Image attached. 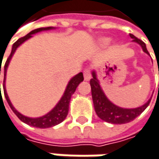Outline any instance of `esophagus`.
I'll use <instances>...</instances> for the list:
<instances>
[{"mask_svg":"<svg viewBox=\"0 0 159 159\" xmlns=\"http://www.w3.org/2000/svg\"><path fill=\"white\" fill-rule=\"evenodd\" d=\"M83 74H84V80H89L91 79V72H90L89 68H86L83 71Z\"/></svg>","mask_w":159,"mask_h":159,"instance_id":"esophagus-1","label":"esophagus"}]
</instances>
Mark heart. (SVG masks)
<instances>
[{
	"label": "heart",
	"instance_id": "1",
	"mask_svg": "<svg viewBox=\"0 0 159 159\" xmlns=\"http://www.w3.org/2000/svg\"><path fill=\"white\" fill-rule=\"evenodd\" d=\"M108 41V40H107V39H103V40H101V43L102 44H105V43H107Z\"/></svg>",
	"mask_w": 159,
	"mask_h": 159
}]
</instances>
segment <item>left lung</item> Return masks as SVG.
<instances>
[{"label": "left lung", "instance_id": "8db88e82", "mask_svg": "<svg viewBox=\"0 0 159 159\" xmlns=\"http://www.w3.org/2000/svg\"><path fill=\"white\" fill-rule=\"evenodd\" d=\"M129 36L133 39L134 41L138 42L141 46L143 51L146 53L149 54L147 50L145 42L138 39L131 33L129 34ZM92 75H93V78L90 80L89 83L91 87V95H92V99H93L94 108H95L98 117L102 120L108 123H112V124H125V123L134 120L149 105L151 98L146 104L137 108H122L112 104L103 93L98 83V80H97L95 72H93Z\"/></svg>", "mask_w": 159, "mask_h": 159}]
</instances>
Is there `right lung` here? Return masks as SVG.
Listing matches in <instances>:
<instances>
[{"instance_id":"add662e5","label":"right lung","mask_w":159,"mask_h":159,"mask_svg":"<svg viewBox=\"0 0 159 159\" xmlns=\"http://www.w3.org/2000/svg\"><path fill=\"white\" fill-rule=\"evenodd\" d=\"M52 27H46V28H39L36 29V30H31L30 33H28L27 35H25L24 37H21L20 38L19 40L13 43L12 45V50L9 56V58L7 59L6 61L5 65H4V80H3V92H4V96L6 98V100L9 104V106L11 107V108L12 109V111L15 113V115L17 116L19 119H20L22 122L28 124L30 126H32V127H35V128H39V129H47V128H51L53 127L55 125H58L60 124L61 122H62L64 119H66L67 115H68V112H69V105H70V98L72 96L77 87L79 86V84L83 81L84 78H83V74L82 72L77 74L75 77H73L69 84L67 86V89L64 92V95L61 98V99L60 100V102L56 105V107L51 110V112H49L47 115L43 116V117H40V118H37V119H31V118H28V117H25L23 115H21L20 113H19L15 108H13V106L11 105L10 99H9V97L7 95V92H6L5 89V77H6V71H7V68H8V65L9 62L13 55V53L15 52L16 49L22 43L24 42L26 40H28L29 38L32 37V34L34 33H37L39 31L41 30H51ZM0 75H1V67H0ZM1 87V84H0ZM1 92V91H0Z\"/></svg>"}]
</instances>
